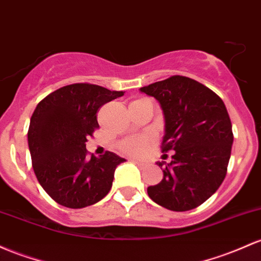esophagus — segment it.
<instances>
[{
    "label": "esophagus",
    "mask_w": 261,
    "mask_h": 261,
    "mask_svg": "<svg viewBox=\"0 0 261 261\" xmlns=\"http://www.w3.org/2000/svg\"><path fill=\"white\" fill-rule=\"evenodd\" d=\"M131 162H133V163H134V165H136V166H137V167H139V168H141V170H142V168H145V167H146V165H145V163H144V162H140V161H135V160H131Z\"/></svg>",
    "instance_id": "34e87169"
}]
</instances>
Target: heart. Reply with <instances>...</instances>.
<instances>
[{"mask_svg":"<svg viewBox=\"0 0 261 261\" xmlns=\"http://www.w3.org/2000/svg\"><path fill=\"white\" fill-rule=\"evenodd\" d=\"M154 141H156V137H154L153 134L131 136L120 141L119 150L120 152L126 154V156L140 159V157H144L147 153V151L154 144Z\"/></svg>","mask_w":261,"mask_h":261,"instance_id":"b5f03b06","label":"heart"}]
</instances>
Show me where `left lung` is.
<instances>
[{
  "label": "left lung",
  "mask_w": 261,
  "mask_h": 261,
  "mask_svg": "<svg viewBox=\"0 0 261 261\" xmlns=\"http://www.w3.org/2000/svg\"><path fill=\"white\" fill-rule=\"evenodd\" d=\"M161 105L165 117L162 152L171 162H157L161 182L147 188L163 208L186 212L204 203L224 181L231 145L230 117L223 100L210 88L182 75L140 88Z\"/></svg>",
  "instance_id": "1"
}]
</instances>
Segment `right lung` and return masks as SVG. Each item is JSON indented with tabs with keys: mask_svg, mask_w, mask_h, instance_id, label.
I'll list each match as a JSON object with an SVG mask.
<instances>
[{
	"mask_svg": "<svg viewBox=\"0 0 261 261\" xmlns=\"http://www.w3.org/2000/svg\"><path fill=\"white\" fill-rule=\"evenodd\" d=\"M124 91L78 83L53 91L37 105L28 128L34 173L43 190L67 208H84L110 191L114 172L126 161L107 151L88 156L85 142L99 127V109Z\"/></svg>",
	"mask_w": 261,
	"mask_h": 261,
	"instance_id": "right-lung-1",
	"label": "right lung"
}]
</instances>
